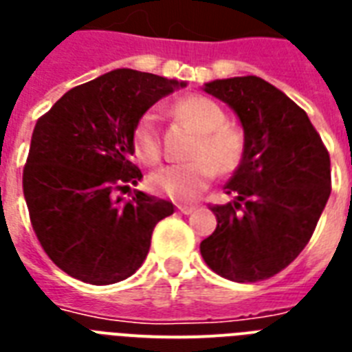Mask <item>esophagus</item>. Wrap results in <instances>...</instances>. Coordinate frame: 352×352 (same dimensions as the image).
Returning <instances> with one entry per match:
<instances>
[{"label":"esophagus","mask_w":352,"mask_h":352,"mask_svg":"<svg viewBox=\"0 0 352 352\" xmlns=\"http://www.w3.org/2000/svg\"><path fill=\"white\" fill-rule=\"evenodd\" d=\"M179 212L188 215V214H192V212H195V206H179Z\"/></svg>","instance_id":"1"}]
</instances>
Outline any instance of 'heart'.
<instances>
[{
  "mask_svg": "<svg viewBox=\"0 0 352 352\" xmlns=\"http://www.w3.org/2000/svg\"><path fill=\"white\" fill-rule=\"evenodd\" d=\"M173 113L190 122L201 135L192 151V162L170 166L151 177V188L173 201H193L206 190L217 171L232 173L245 155V135L226 124L225 109L206 96H188L177 102ZM133 149L146 164L162 159L160 131L153 115H144L133 133Z\"/></svg>",
  "mask_w": 352,
  "mask_h": 352,
  "instance_id": "heart-1",
  "label": "heart"
}]
</instances>
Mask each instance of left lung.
<instances>
[{
  "label": "left lung",
  "instance_id": "1",
  "mask_svg": "<svg viewBox=\"0 0 352 352\" xmlns=\"http://www.w3.org/2000/svg\"><path fill=\"white\" fill-rule=\"evenodd\" d=\"M239 117L245 155L214 204L217 228L201 243L215 274L256 283L289 267L314 234L331 195V159L307 113L259 76L204 84Z\"/></svg>",
  "mask_w": 352,
  "mask_h": 352
}]
</instances>
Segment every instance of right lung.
Segmentation results:
<instances>
[{"instance_id":"right-lung-1","label":"right lung","mask_w":352,"mask_h":352,"mask_svg":"<svg viewBox=\"0 0 352 352\" xmlns=\"http://www.w3.org/2000/svg\"><path fill=\"white\" fill-rule=\"evenodd\" d=\"M133 69H117L67 91L38 118L23 168L30 223L52 263L91 285L129 278L144 263L151 234L173 204L144 192H117L142 179L129 157L142 115L184 87Z\"/></svg>"}]
</instances>
